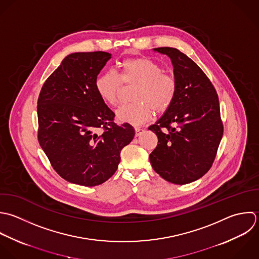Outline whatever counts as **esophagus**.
I'll return each mask as SVG.
<instances>
[{"instance_id":"obj_1","label":"esophagus","mask_w":259,"mask_h":259,"mask_svg":"<svg viewBox=\"0 0 259 259\" xmlns=\"http://www.w3.org/2000/svg\"><path fill=\"white\" fill-rule=\"evenodd\" d=\"M143 132H144V129H143V128H140V127H136V128H135V136H136V137L140 136Z\"/></svg>"}]
</instances>
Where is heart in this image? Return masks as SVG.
Returning <instances> with one entry per match:
<instances>
[{
	"label": "heart",
	"mask_w": 259,
	"mask_h": 259,
	"mask_svg": "<svg viewBox=\"0 0 259 259\" xmlns=\"http://www.w3.org/2000/svg\"><path fill=\"white\" fill-rule=\"evenodd\" d=\"M136 84L130 105L123 106L116 113L120 123L138 126L150 121L157 112H165L177 96L176 78L163 72L162 66L147 57H132L120 63L119 76L113 71L99 74L95 80L101 100L110 107L118 104L122 83Z\"/></svg>",
	"instance_id": "b5f03b06"
}]
</instances>
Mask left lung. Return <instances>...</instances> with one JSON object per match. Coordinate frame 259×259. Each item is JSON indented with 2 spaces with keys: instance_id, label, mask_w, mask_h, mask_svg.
Instances as JSON below:
<instances>
[{
  "instance_id": "8db88e82",
  "label": "left lung",
  "mask_w": 259,
  "mask_h": 259,
  "mask_svg": "<svg viewBox=\"0 0 259 259\" xmlns=\"http://www.w3.org/2000/svg\"><path fill=\"white\" fill-rule=\"evenodd\" d=\"M153 51L170 58L178 90L170 108L148 127L158 138L149 160L165 181L190 184L211 168L223 136L218 95L204 71L186 54L172 47Z\"/></svg>"
}]
</instances>
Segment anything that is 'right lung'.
<instances>
[{
	"instance_id": "right-lung-1",
	"label": "right lung",
	"mask_w": 259,
	"mask_h": 259,
	"mask_svg": "<svg viewBox=\"0 0 259 259\" xmlns=\"http://www.w3.org/2000/svg\"><path fill=\"white\" fill-rule=\"evenodd\" d=\"M111 57L103 51L68 54L38 98L39 144L55 171L71 184L95 187L109 180L135 135L130 124L113 122L115 114L95 88Z\"/></svg>"
}]
</instances>
